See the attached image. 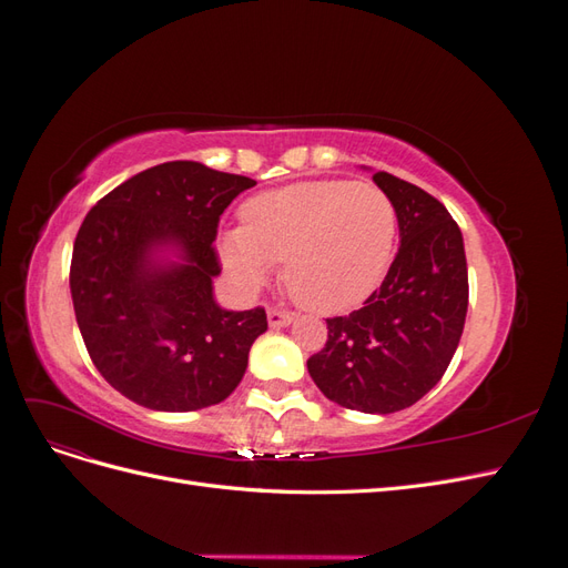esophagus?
Returning a JSON list of instances; mask_svg holds the SVG:
<instances>
[{
  "label": "esophagus",
  "instance_id": "obj_1",
  "mask_svg": "<svg viewBox=\"0 0 568 568\" xmlns=\"http://www.w3.org/2000/svg\"><path fill=\"white\" fill-rule=\"evenodd\" d=\"M267 322L272 329H280V326H288L291 322H294V315L286 311H280V307H267Z\"/></svg>",
  "mask_w": 568,
  "mask_h": 568
}]
</instances>
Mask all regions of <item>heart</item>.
Segmentation results:
<instances>
[{"mask_svg": "<svg viewBox=\"0 0 568 568\" xmlns=\"http://www.w3.org/2000/svg\"><path fill=\"white\" fill-rule=\"evenodd\" d=\"M244 225L220 234V261L253 294L284 263L288 294L320 315L363 305L393 263L398 211L369 182L317 180L253 196Z\"/></svg>", "mask_w": 568, "mask_h": 568, "instance_id": "b5f03b06", "label": "heart"}]
</instances>
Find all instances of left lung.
I'll return each instance as SVG.
<instances>
[{
    "instance_id": "obj_1",
    "label": "left lung",
    "mask_w": 568,
    "mask_h": 568,
    "mask_svg": "<svg viewBox=\"0 0 568 568\" xmlns=\"http://www.w3.org/2000/svg\"><path fill=\"white\" fill-rule=\"evenodd\" d=\"M398 211L400 248L359 311L326 320L324 348L307 359L317 388L341 407L388 415L432 390L467 320V255L457 222L424 189L374 173Z\"/></svg>"
}]
</instances>
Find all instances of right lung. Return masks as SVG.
Instances as JSON below:
<instances>
[{"label":"right lung","mask_w":568,"mask_h":568,"mask_svg":"<svg viewBox=\"0 0 568 568\" xmlns=\"http://www.w3.org/2000/svg\"><path fill=\"white\" fill-rule=\"evenodd\" d=\"M255 180L194 161L153 165L125 180L82 220L71 296L101 376L159 412L217 405L239 386L263 307L215 303L220 215Z\"/></svg>","instance_id":"right-lung-1"}]
</instances>
